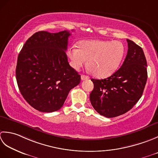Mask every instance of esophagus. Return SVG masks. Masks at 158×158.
<instances>
[{
  "label": "esophagus",
  "instance_id": "34e87169",
  "mask_svg": "<svg viewBox=\"0 0 158 158\" xmlns=\"http://www.w3.org/2000/svg\"><path fill=\"white\" fill-rule=\"evenodd\" d=\"M89 78V77L87 76H85V75H81V79L82 80H87Z\"/></svg>",
  "mask_w": 158,
  "mask_h": 158
}]
</instances>
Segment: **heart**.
I'll return each instance as SVG.
<instances>
[{
  "label": "heart",
  "instance_id": "1",
  "mask_svg": "<svg viewBox=\"0 0 158 158\" xmlns=\"http://www.w3.org/2000/svg\"><path fill=\"white\" fill-rule=\"evenodd\" d=\"M79 47H71L67 52L72 67L78 70L88 60L89 69L99 78L112 74L119 66L125 53L123 45L118 41H83Z\"/></svg>",
  "mask_w": 158,
  "mask_h": 158
}]
</instances>
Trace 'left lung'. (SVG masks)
Here are the masks:
<instances>
[{"mask_svg":"<svg viewBox=\"0 0 158 158\" xmlns=\"http://www.w3.org/2000/svg\"><path fill=\"white\" fill-rule=\"evenodd\" d=\"M128 50L123 65L107 78H92L91 105L99 114L115 117L125 114L142 96L147 80V60L142 48L127 40Z\"/></svg>","mask_w":158,"mask_h":158,"instance_id":"obj_1","label":"left lung"}]
</instances>
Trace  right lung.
Here are the masks:
<instances>
[{
  "label": "right lung",
  "instance_id": "1",
  "mask_svg": "<svg viewBox=\"0 0 158 158\" xmlns=\"http://www.w3.org/2000/svg\"><path fill=\"white\" fill-rule=\"evenodd\" d=\"M69 31H39L26 41L19 53L15 76L19 90L32 107L52 112L62 107L80 75L69 65L65 51Z\"/></svg>",
  "mask_w": 158,
  "mask_h": 158
}]
</instances>
